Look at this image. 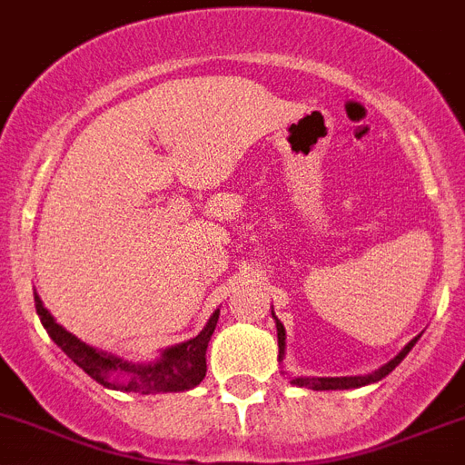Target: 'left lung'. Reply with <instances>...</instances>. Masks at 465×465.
<instances>
[{
  "label": "left lung",
  "instance_id": "obj_1",
  "mask_svg": "<svg viewBox=\"0 0 465 465\" xmlns=\"http://www.w3.org/2000/svg\"><path fill=\"white\" fill-rule=\"evenodd\" d=\"M275 325H278V347H280V356H282L285 354V328H282V323H280L278 318H275ZM416 342H418V337L406 344V347L401 349V351H399L392 361L387 363V366H382L378 373L368 375V378H294L292 382L299 387H309V390H349V387L368 385V382H375V380H382L385 375L392 373L394 368L404 361V356L411 351V347Z\"/></svg>",
  "mask_w": 465,
  "mask_h": 465
}]
</instances>
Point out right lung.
Listing matches in <instances>:
<instances>
[{"label": "right lung", "mask_w": 465, "mask_h": 465, "mask_svg": "<svg viewBox=\"0 0 465 465\" xmlns=\"http://www.w3.org/2000/svg\"><path fill=\"white\" fill-rule=\"evenodd\" d=\"M35 309H37V316H40L49 337L92 380H97L99 385L111 387V390L140 394L183 392V390L197 387L206 375V347H209V340L218 323V313H221V311H216L197 337H192L178 347L166 349L161 361L137 366V363L123 361L109 351H99V349L90 347L75 335H71L68 330H64L54 321L52 313L42 306V299L37 294H35Z\"/></svg>", "instance_id": "1"}]
</instances>
